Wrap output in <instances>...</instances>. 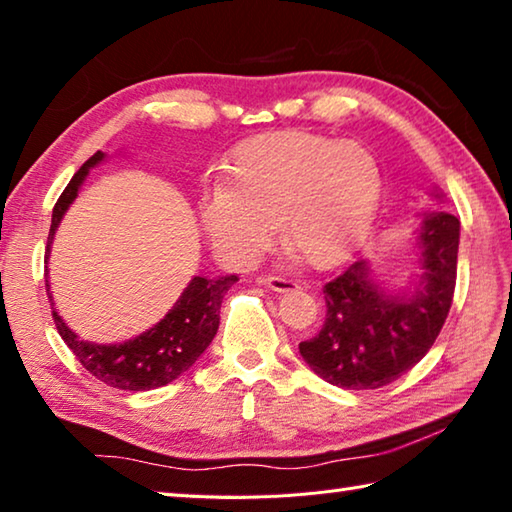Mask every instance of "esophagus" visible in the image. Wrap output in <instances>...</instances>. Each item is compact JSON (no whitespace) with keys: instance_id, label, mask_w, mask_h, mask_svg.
<instances>
[{"instance_id":"esophagus-1","label":"esophagus","mask_w":512,"mask_h":512,"mask_svg":"<svg viewBox=\"0 0 512 512\" xmlns=\"http://www.w3.org/2000/svg\"><path fill=\"white\" fill-rule=\"evenodd\" d=\"M264 284L268 288H273V291H277V293H288V291H293V288H297V282L288 280V277H282V275H268V277H264Z\"/></svg>"}]
</instances>
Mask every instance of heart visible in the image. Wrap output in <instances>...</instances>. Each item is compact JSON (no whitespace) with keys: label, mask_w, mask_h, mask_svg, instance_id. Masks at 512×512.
I'll return each mask as SVG.
<instances>
[{"label":"heart","mask_w":512,"mask_h":512,"mask_svg":"<svg viewBox=\"0 0 512 512\" xmlns=\"http://www.w3.org/2000/svg\"><path fill=\"white\" fill-rule=\"evenodd\" d=\"M380 194L383 172L367 145L297 129L266 132L232 150L221 183L201 194L199 219L228 262H255L277 226L288 250L329 268L365 241Z\"/></svg>","instance_id":"b5f03b06"}]
</instances>
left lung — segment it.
Returning <instances> with one entry per match:
<instances>
[{
  "label": "left lung",
  "mask_w": 512,
  "mask_h": 512,
  "mask_svg": "<svg viewBox=\"0 0 512 512\" xmlns=\"http://www.w3.org/2000/svg\"><path fill=\"white\" fill-rule=\"evenodd\" d=\"M432 199L443 203V192ZM418 268L410 286L378 280L367 259L324 286L327 318L300 342L306 365L342 389H378L407 374L443 329L457 284L459 219L443 208L423 212L416 239Z\"/></svg>",
  "instance_id": "obj_1"
}]
</instances>
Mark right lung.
<instances>
[{"label":"right lung","mask_w":512,"mask_h":512,"mask_svg":"<svg viewBox=\"0 0 512 512\" xmlns=\"http://www.w3.org/2000/svg\"><path fill=\"white\" fill-rule=\"evenodd\" d=\"M105 159V152H96L73 174V179L60 194L53 208L49 239H46V262H49L55 230L60 228L62 217L67 215L71 203L78 199V192L82 183L87 181L89 170H94ZM237 280V275H194L190 284L183 288L179 300L165 313L163 320L156 322L152 329L143 331L141 336L129 338L125 342H114V345H98V342L80 340L76 331L69 329V324L62 320V315L55 309L49 282H46V293H49L53 322L58 327V333L91 376H96L109 387L129 389V392H147V389L163 387L185 374L197 362L201 353L208 349L219 329L221 300H224L226 291Z\"/></svg>","instance_id":"obj_1"}]
</instances>
